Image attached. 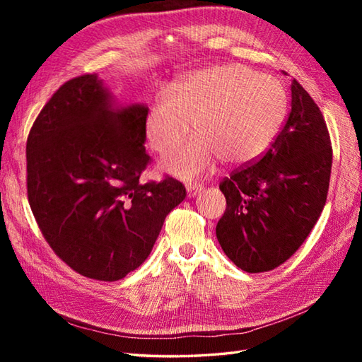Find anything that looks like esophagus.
<instances>
[{
	"instance_id": "34e87169",
	"label": "esophagus",
	"mask_w": 362,
	"mask_h": 362,
	"mask_svg": "<svg viewBox=\"0 0 362 362\" xmlns=\"http://www.w3.org/2000/svg\"><path fill=\"white\" fill-rule=\"evenodd\" d=\"M204 189L202 185H197V183H188L187 185V193H188V197H194L197 196L201 191Z\"/></svg>"
}]
</instances>
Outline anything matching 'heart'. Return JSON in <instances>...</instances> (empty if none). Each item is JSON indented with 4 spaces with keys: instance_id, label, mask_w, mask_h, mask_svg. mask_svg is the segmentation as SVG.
Returning a JSON list of instances; mask_svg holds the SVG:
<instances>
[{
    "instance_id": "heart-1",
    "label": "heart",
    "mask_w": 362,
    "mask_h": 362,
    "mask_svg": "<svg viewBox=\"0 0 362 362\" xmlns=\"http://www.w3.org/2000/svg\"><path fill=\"white\" fill-rule=\"evenodd\" d=\"M288 110L280 82L243 65L205 68L174 90L157 91L146 118V136L166 156L193 132L196 140L166 158L173 174L193 179L216 161L243 165L257 160L279 135Z\"/></svg>"
}]
</instances>
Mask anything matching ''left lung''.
Returning a JSON list of instances; mask_svg holds the SVG:
<instances>
[{"label":"left lung","instance_id":"8db88e82","mask_svg":"<svg viewBox=\"0 0 362 362\" xmlns=\"http://www.w3.org/2000/svg\"><path fill=\"white\" fill-rule=\"evenodd\" d=\"M289 103L269 149L219 183L227 209L216 226L218 241L250 274L272 271L294 255L327 202L333 149L324 115L296 79Z\"/></svg>","mask_w":362,"mask_h":362}]
</instances>
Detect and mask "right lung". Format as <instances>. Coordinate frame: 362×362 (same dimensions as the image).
I'll use <instances>...</instances> for the list:
<instances>
[{
  "instance_id": "right-lung-1",
  "label": "right lung",
  "mask_w": 362,
  "mask_h": 362,
  "mask_svg": "<svg viewBox=\"0 0 362 362\" xmlns=\"http://www.w3.org/2000/svg\"><path fill=\"white\" fill-rule=\"evenodd\" d=\"M148 107L113 109L96 74L66 81L26 143V188L37 226L73 271L117 281L149 257L166 214L187 196L168 174L143 183Z\"/></svg>"
}]
</instances>
